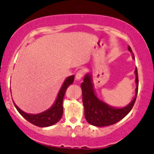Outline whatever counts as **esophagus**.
Returning <instances> with one entry per match:
<instances>
[{
    "instance_id": "obj_1",
    "label": "esophagus",
    "mask_w": 154,
    "mask_h": 154,
    "mask_svg": "<svg viewBox=\"0 0 154 154\" xmlns=\"http://www.w3.org/2000/svg\"><path fill=\"white\" fill-rule=\"evenodd\" d=\"M84 72H85V71H84L83 70H79V71H78L76 75H75V81H79L81 79V78L83 77Z\"/></svg>"
}]
</instances>
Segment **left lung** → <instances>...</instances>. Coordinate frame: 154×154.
<instances>
[{
	"mask_svg": "<svg viewBox=\"0 0 154 154\" xmlns=\"http://www.w3.org/2000/svg\"><path fill=\"white\" fill-rule=\"evenodd\" d=\"M128 50L131 53L132 59L134 60V54L130 46H128ZM134 75L136 88L133 99L125 106L116 107L111 106L98 97L94 90L92 73H86L81 88L85 118L88 123L97 127H104L116 123L129 113L135 102L138 91V74L137 68L134 70Z\"/></svg>",
	"mask_w": 154,
	"mask_h": 154,
	"instance_id": "1",
	"label": "left lung"
}]
</instances>
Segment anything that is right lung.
Instances as JSON below:
<instances>
[{
	"instance_id": "add662e5",
	"label": "right lung",
	"mask_w": 154,
	"mask_h": 154,
	"mask_svg": "<svg viewBox=\"0 0 154 154\" xmlns=\"http://www.w3.org/2000/svg\"><path fill=\"white\" fill-rule=\"evenodd\" d=\"M74 75H70L64 80L60 91H59L57 96L53 104L51 107L47 110L36 114L33 113H28L24 112L22 109L19 108L17 104L14 102V105L18 111V112L24 118L26 121L30 122L31 123L38 126V127L45 128L53 125L56 124L62 118L63 115V99L65 94V92L67 88L71 85L74 81ZM11 91V90H10Z\"/></svg>"
}]
</instances>
